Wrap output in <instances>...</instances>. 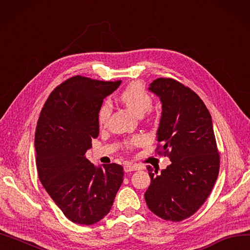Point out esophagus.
<instances>
[{
    "instance_id": "1",
    "label": "esophagus",
    "mask_w": 250,
    "mask_h": 250,
    "mask_svg": "<svg viewBox=\"0 0 250 250\" xmlns=\"http://www.w3.org/2000/svg\"><path fill=\"white\" fill-rule=\"evenodd\" d=\"M141 169V167L139 165H136V164H130V163H125L124 164V170L126 172H131V171H134V170H139Z\"/></svg>"
}]
</instances>
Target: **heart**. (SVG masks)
Listing matches in <instances>:
<instances>
[{
  "mask_svg": "<svg viewBox=\"0 0 250 250\" xmlns=\"http://www.w3.org/2000/svg\"><path fill=\"white\" fill-rule=\"evenodd\" d=\"M122 103L133 113L142 116L145 112L150 113V107L152 105V98L147 92L143 84L140 82H132L128 85L120 96ZM111 113V104L108 100L104 101L101 105L98 112V121L101 127H105L108 123ZM144 139L142 137H133L125 142V147L127 149H133L144 144Z\"/></svg>",
  "mask_w": 250,
  "mask_h": 250,
  "instance_id": "obj_1",
  "label": "heart"
}]
</instances>
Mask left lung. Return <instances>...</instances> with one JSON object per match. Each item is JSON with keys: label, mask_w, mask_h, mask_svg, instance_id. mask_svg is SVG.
Here are the masks:
<instances>
[{"label": "left lung", "mask_w": 250, "mask_h": 250, "mask_svg": "<svg viewBox=\"0 0 250 250\" xmlns=\"http://www.w3.org/2000/svg\"><path fill=\"white\" fill-rule=\"evenodd\" d=\"M149 90L162 102L156 152L171 164L161 173L147 167L151 181L144 197L158 217L180 222L199 210L218 178L220 153L211 116L198 94L177 80L159 78Z\"/></svg>", "instance_id": "left-lung-1"}]
</instances>
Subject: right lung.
<instances>
[{
  "label": "right lung",
  "instance_id": "1",
  "mask_svg": "<svg viewBox=\"0 0 250 250\" xmlns=\"http://www.w3.org/2000/svg\"><path fill=\"white\" fill-rule=\"evenodd\" d=\"M121 81L75 76L56 87L38 120L35 146L39 179L65 217L92 225L110 211L124 169L94 165L85 158L99 136L98 112Z\"/></svg>",
  "mask_w": 250,
  "mask_h": 250
}]
</instances>
